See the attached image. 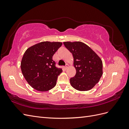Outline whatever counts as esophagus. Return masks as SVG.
I'll return each instance as SVG.
<instances>
[{"label":"esophagus","mask_w":129,"mask_h":129,"mask_svg":"<svg viewBox=\"0 0 129 129\" xmlns=\"http://www.w3.org/2000/svg\"><path fill=\"white\" fill-rule=\"evenodd\" d=\"M68 67H69V65H68V64H67L66 65L65 67H64V69L66 70V69H67L68 68Z\"/></svg>","instance_id":"1"}]
</instances>
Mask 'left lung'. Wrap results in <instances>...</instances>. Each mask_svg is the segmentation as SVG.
Segmentation results:
<instances>
[{"label":"left lung","mask_w":129,"mask_h":129,"mask_svg":"<svg viewBox=\"0 0 129 129\" xmlns=\"http://www.w3.org/2000/svg\"><path fill=\"white\" fill-rule=\"evenodd\" d=\"M74 57L76 73L71 78L72 86L79 91H88L99 82L103 74L102 60L96 53L80 41L64 42Z\"/></svg>","instance_id":"8db88e82"}]
</instances>
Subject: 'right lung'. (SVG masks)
Listing matches in <instances>:
<instances>
[{"label":"right lung","instance_id":"1","mask_svg":"<svg viewBox=\"0 0 129 129\" xmlns=\"http://www.w3.org/2000/svg\"><path fill=\"white\" fill-rule=\"evenodd\" d=\"M62 44L60 42L44 41L26 50L21 69L27 82L34 89L46 91L55 86L62 70L56 67L52 57Z\"/></svg>","mask_w":129,"mask_h":129}]
</instances>
